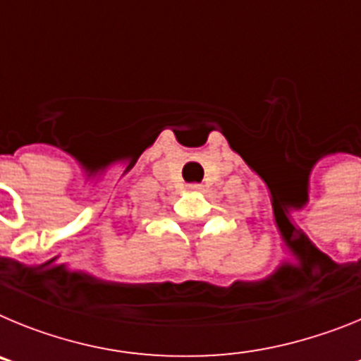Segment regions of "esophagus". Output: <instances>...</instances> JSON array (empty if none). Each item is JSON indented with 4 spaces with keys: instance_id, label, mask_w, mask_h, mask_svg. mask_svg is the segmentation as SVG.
<instances>
[{
    "instance_id": "34e87169",
    "label": "esophagus",
    "mask_w": 361,
    "mask_h": 361,
    "mask_svg": "<svg viewBox=\"0 0 361 361\" xmlns=\"http://www.w3.org/2000/svg\"><path fill=\"white\" fill-rule=\"evenodd\" d=\"M188 191H202V186H200V184H190V186H188Z\"/></svg>"
}]
</instances>
